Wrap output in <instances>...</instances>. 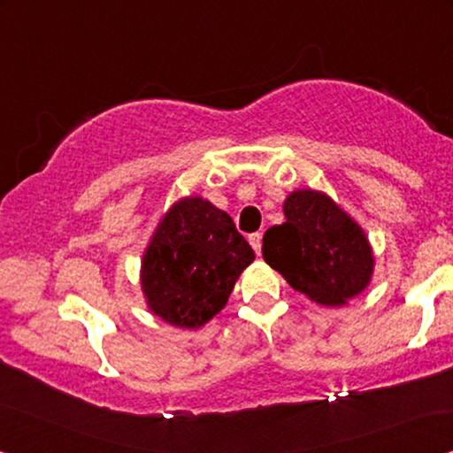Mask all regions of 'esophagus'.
Here are the masks:
<instances>
[{
    "label": "esophagus",
    "instance_id": "obj_1",
    "mask_svg": "<svg viewBox=\"0 0 453 453\" xmlns=\"http://www.w3.org/2000/svg\"><path fill=\"white\" fill-rule=\"evenodd\" d=\"M250 245L253 247V251H256L259 256V251H262V233L250 234Z\"/></svg>",
    "mask_w": 453,
    "mask_h": 453
}]
</instances>
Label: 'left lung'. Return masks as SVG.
<instances>
[{
    "instance_id": "left-lung-1",
    "label": "left lung",
    "mask_w": 453,
    "mask_h": 453,
    "mask_svg": "<svg viewBox=\"0 0 453 453\" xmlns=\"http://www.w3.org/2000/svg\"><path fill=\"white\" fill-rule=\"evenodd\" d=\"M287 220L265 231V264L290 287L326 307L346 305L373 276V251L365 231L332 200L296 189L284 200Z\"/></svg>"
}]
</instances>
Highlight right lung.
<instances>
[{
	"label": "right lung",
	"instance_id": "obj_1",
	"mask_svg": "<svg viewBox=\"0 0 453 453\" xmlns=\"http://www.w3.org/2000/svg\"><path fill=\"white\" fill-rule=\"evenodd\" d=\"M256 253L226 212L189 196L173 203L142 257L148 309L166 324L202 327L226 305Z\"/></svg>",
	"mask_w": 453,
	"mask_h": 453
}]
</instances>
